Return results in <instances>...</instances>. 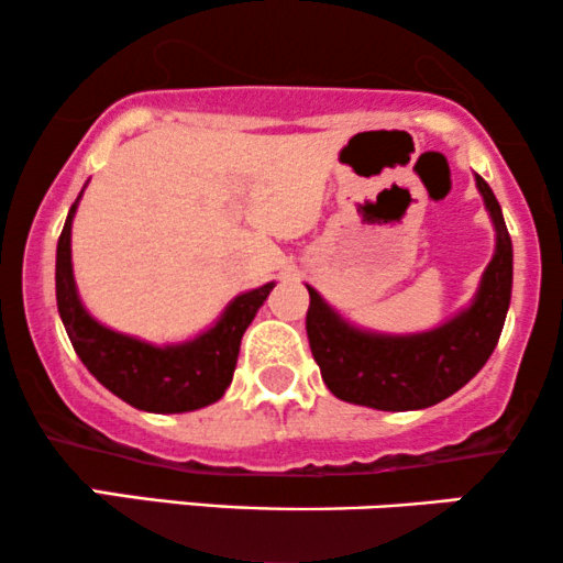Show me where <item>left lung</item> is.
I'll return each instance as SVG.
<instances>
[{
	"mask_svg": "<svg viewBox=\"0 0 563 563\" xmlns=\"http://www.w3.org/2000/svg\"><path fill=\"white\" fill-rule=\"evenodd\" d=\"M476 187L495 224V254L474 301L452 320L407 335L360 331L307 286L309 349L339 399L391 412L423 410L466 386L495 352L514 286V245L500 203L479 174Z\"/></svg>",
	"mask_w": 563,
	"mask_h": 563,
	"instance_id": "left-lung-1",
	"label": "left lung"
}]
</instances>
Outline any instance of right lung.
<instances>
[{
	"mask_svg": "<svg viewBox=\"0 0 563 563\" xmlns=\"http://www.w3.org/2000/svg\"><path fill=\"white\" fill-rule=\"evenodd\" d=\"M81 192L68 211L55 262L57 312L81 363L108 391L145 412H190L222 399L235 373L245 328L267 301L275 283L235 296L209 331L183 344L153 346L134 335L111 331L84 309L74 280L70 224Z\"/></svg>",
	"mask_w": 563,
	"mask_h": 563,
	"instance_id": "add662e5",
	"label": "right lung"
}]
</instances>
